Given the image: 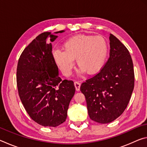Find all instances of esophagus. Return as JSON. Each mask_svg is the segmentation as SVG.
<instances>
[{"label": "esophagus", "instance_id": "esophagus-1", "mask_svg": "<svg viewBox=\"0 0 147 147\" xmlns=\"http://www.w3.org/2000/svg\"><path fill=\"white\" fill-rule=\"evenodd\" d=\"M74 86H75L76 90L77 91H80V83H79L78 82H74Z\"/></svg>", "mask_w": 147, "mask_h": 147}]
</instances>
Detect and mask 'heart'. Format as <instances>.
I'll return each mask as SVG.
<instances>
[{
  "instance_id": "obj_1",
  "label": "heart",
  "mask_w": 147,
  "mask_h": 147,
  "mask_svg": "<svg viewBox=\"0 0 147 147\" xmlns=\"http://www.w3.org/2000/svg\"><path fill=\"white\" fill-rule=\"evenodd\" d=\"M63 49V51H54L53 57L57 65L67 76L71 74L75 59L80 73H99L105 65L108 55V42L101 36H74L65 41Z\"/></svg>"
}]
</instances>
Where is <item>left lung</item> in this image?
<instances>
[{"instance_id": "left-lung-1", "label": "left lung", "mask_w": 147, "mask_h": 147, "mask_svg": "<svg viewBox=\"0 0 147 147\" xmlns=\"http://www.w3.org/2000/svg\"><path fill=\"white\" fill-rule=\"evenodd\" d=\"M110 53L102 69L82 84L89 116L98 123L115 120L125 110L134 88L132 59L126 47L114 36H109Z\"/></svg>"}]
</instances>
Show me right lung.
<instances>
[{
	"mask_svg": "<svg viewBox=\"0 0 147 147\" xmlns=\"http://www.w3.org/2000/svg\"><path fill=\"white\" fill-rule=\"evenodd\" d=\"M57 38L51 32L39 34L24 49L17 68V88L24 109L32 120L50 127L65 121L75 93L73 82L59 76L49 43Z\"/></svg>",
	"mask_w": 147,
	"mask_h": 147,
	"instance_id": "add662e5",
	"label": "right lung"
}]
</instances>
